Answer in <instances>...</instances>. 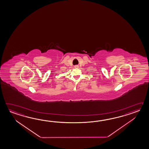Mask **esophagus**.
<instances>
[{
	"instance_id": "1",
	"label": "esophagus",
	"mask_w": 149,
	"mask_h": 149,
	"mask_svg": "<svg viewBox=\"0 0 149 149\" xmlns=\"http://www.w3.org/2000/svg\"><path fill=\"white\" fill-rule=\"evenodd\" d=\"M78 66H77V65H76V66H75V67H76V68H78Z\"/></svg>"
}]
</instances>
